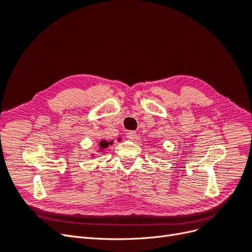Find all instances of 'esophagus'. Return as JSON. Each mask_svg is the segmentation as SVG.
<instances>
[{
  "mask_svg": "<svg viewBox=\"0 0 252 252\" xmlns=\"http://www.w3.org/2000/svg\"><path fill=\"white\" fill-rule=\"evenodd\" d=\"M126 138L129 141H133L134 139H136V132H134V131H128L126 133Z\"/></svg>",
  "mask_w": 252,
  "mask_h": 252,
  "instance_id": "obj_1",
  "label": "esophagus"
}]
</instances>
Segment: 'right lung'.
Returning <instances> with one entry per match:
<instances>
[{
	"mask_svg": "<svg viewBox=\"0 0 252 252\" xmlns=\"http://www.w3.org/2000/svg\"><path fill=\"white\" fill-rule=\"evenodd\" d=\"M109 144H111V143H108L107 141H101V143H100V148H101V149L107 148Z\"/></svg>",
	"mask_w": 252,
	"mask_h": 252,
	"instance_id": "right-lung-1",
	"label": "right lung"
}]
</instances>
